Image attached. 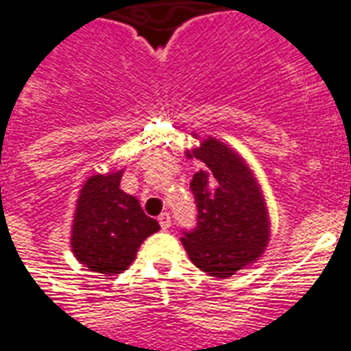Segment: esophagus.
<instances>
[{
    "mask_svg": "<svg viewBox=\"0 0 351 351\" xmlns=\"http://www.w3.org/2000/svg\"><path fill=\"white\" fill-rule=\"evenodd\" d=\"M158 223H160V226H162V228H169L171 226V215L169 213H167V211H165V213H162V215H160V217H158Z\"/></svg>",
    "mask_w": 351,
    "mask_h": 351,
    "instance_id": "obj_1",
    "label": "esophagus"
}]
</instances>
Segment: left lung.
Returning a JSON list of instances; mask_svg holds the SVG:
<instances>
[{
  "label": "left lung",
  "mask_w": 351,
  "mask_h": 351,
  "mask_svg": "<svg viewBox=\"0 0 351 351\" xmlns=\"http://www.w3.org/2000/svg\"><path fill=\"white\" fill-rule=\"evenodd\" d=\"M186 156L199 160L202 169L189 184L199 208L197 228L186 232L182 245L197 269L224 280L256 263L269 245L263 189L247 160L213 136L202 138Z\"/></svg>",
  "instance_id": "obj_1"
}]
</instances>
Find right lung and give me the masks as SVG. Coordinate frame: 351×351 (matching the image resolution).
Returning <instances> with one entry per match:
<instances>
[{
  "instance_id": "obj_1",
  "label": "right lung",
  "mask_w": 351,
  "mask_h": 351,
  "mask_svg": "<svg viewBox=\"0 0 351 351\" xmlns=\"http://www.w3.org/2000/svg\"><path fill=\"white\" fill-rule=\"evenodd\" d=\"M125 171L97 173L79 191L71 224V250L88 271L116 276L136 259L141 243L160 230L147 217L140 200L123 191Z\"/></svg>"
}]
</instances>
